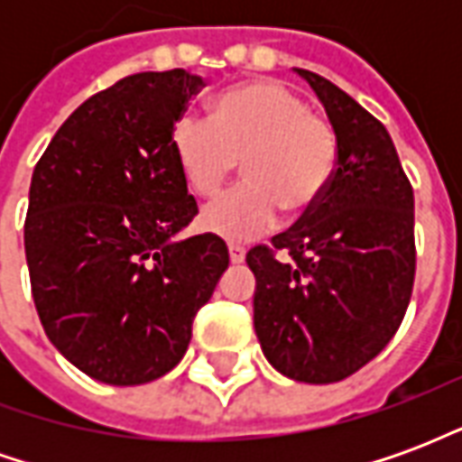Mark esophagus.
Returning a JSON list of instances; mask_svg holds the SVG:
<instances>
[{
    "instance_id": "34e87169",
    "label": "esophagus",
    "mask_w": 462,
    "mask_h": 462,
    "mask_svg": "<svg viewBox=\"0 0 462 462\" xmlns=\"http://www.w3.org/2000/svg\"><path fill=\"white\" fill-rule=\"evenodd\" d=\"M227 252H230L232 264H242V262H245V247H242V245L230 242V245H227Z\"/></svg>"
}]
</instances>
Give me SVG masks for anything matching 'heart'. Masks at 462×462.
<instances>
[{"label":"heart","instance_id":"heart-1","mask_svg":"<svg viewBox=\"0 0 462 462\" xmlns=\"http://www.w3.org/2000/svg\"><path fill=\"white\" fill-rule=\"evenodd\" d=\"M171 151L192 195L212 200L232 172L245 185L202 212L200 225L222 240L245 242L270 232L280 212L304 215L324 198L337 171V135L274 79L227 86L212 96L210 118L180 116Z\"/></svg>","mask_w":462,"mask_h":462}]
</instances>
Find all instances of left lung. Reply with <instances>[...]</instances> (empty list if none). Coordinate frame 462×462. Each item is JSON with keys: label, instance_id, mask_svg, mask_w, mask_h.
<instances>
[{"label": "left lung", "instance_id": "8db88e82", "mask_svg": "<svg viewBox=\"0 0 462 462\" xmlns=\"http://www.w3.org/2000/svg\"><path fill=\"white\" fill-rule=\"evenodd\" d=\"M294 71L329 116L339 155L324 198L272 247L247 252L254 331L280 374L334 383L378 356L403 321L416 277L413 188L383 123L324 76Z\"/></svg>", "mask_w": 462, "mask_h": 462}]
</instances>
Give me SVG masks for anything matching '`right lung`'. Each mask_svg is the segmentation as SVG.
<instances>
[{
  "instance_id": "add662e5",
  "label": "right lung",
  "mask_w": 462,
  "mask_h": 462,
  "mask_svg": "<svg viewBox=\"0 0 462 462\" xmlns=\"http://www.w3.org/2000/svg\"><path fill=\"white\" fill-rule=\"evenodd\" d=\"M202 86L185 69L125 76L66 118L32 175L36 311L49 341L101 383L141 386L178 366L230 264L217 235L178 240L198 202L171 131Z\"/></svg>"
}]
</instances>
